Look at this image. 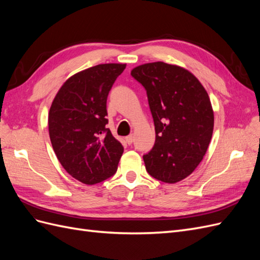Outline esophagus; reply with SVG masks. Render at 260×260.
<instances>
[{"label":"esophagus","mask_w":260,"mask_h":260,"mask_svg":"<svg viewBox=\"0 0 260 260\" xmlns=\"http://www.w3.org/2000/svg\"><path fill=\"white\" fill-rule=\"evenodd\" d=\"M133 139H135V137H133V135H130V136H128V137H125V142H127L128 144H132Z\"/></svg>","instance_id":"1"}]
</instances>
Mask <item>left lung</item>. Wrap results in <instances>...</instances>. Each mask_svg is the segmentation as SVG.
Returning a JSON list of instances; mask_svg holds the SVG:
<instances>
[{"mask_svg":"<svg viewBox=\"0 0 260 260\" xmlns=\"http://www.w3.org/2000/svg\"><path fill=\"white\" fill-rule=\"evenodd\" d=\"M144 86L155 125V144L143 155L153 178L176 183L190 176L206 154L214 130L208 94L188 70L164 61L132 69Z\"/></svg>","mask_w":260,"mask_h":260,"instance_id":"1","label":"left lung"}]
</instances>
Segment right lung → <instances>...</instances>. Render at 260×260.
I'll use <instances>...</instances> for the list:
<instances>
[{
    "mask_svg": "<svg viewBox=\"0 0 260 260\" xmlns=\"http://www.w3.org/2000/svg\"><path fill=\"white\" fill-rule=\"evenodd\" d=\"M125 64H101L69 78L49 113V133L57 159L84 184L114 176L123 146L106 128L108 93Z\"/></svg>",
    "mask_w": 260,
    "mask_h": 260,
    "instance_id": "obj_1",
    "label": "right lung"
}]
</instances>
